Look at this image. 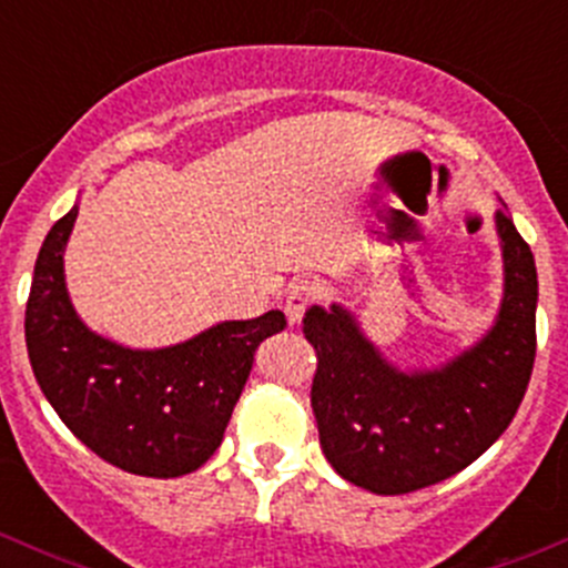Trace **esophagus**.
Masks as SVG:
<instances>
[{"label": "esophagus", "instance_id": "1", "mask_svg": "<svg viewBox=\"0 0 568 568\" xmlns=\"http://www.w3.org/2000/svg\"><path fill=\"white\" fill-rule=\"evenodd\" d=\"M318 300H321L318 285L311 283V280H300V283L291 285L288 296H285V316H288L291 324H296V321L305 316L307 307Z\"/></svg>", "mask_w": 568, "mask_h": 568}]
</instances>
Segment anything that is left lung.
Listing matches in <instances>:
<instances>
[{
	"mask_svg": "<svg viewBox=\"0 0 568 568\" xmlns=\"http://www.w3.org/2000/svg\"><path fill=\"white\" fill-rule=\"evenodd\" d=\"M503 300L489 329L434 368H398L341 302L307 307L311 404L321 450L348 484L406 495L467 467L500 437L536 357V261L508 211L495 214Z\"/></svg>",
	"mask_w": 568,
	"mask_h": 568,
	"instance_id": "obj_1",
	"label": "left lung"
}]
</instances>
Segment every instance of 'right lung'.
Listing matches in <instances>:
<instances>
[{
  "label": "right lung",
  "mask_w": 568,
  "mask_h": 568,
  "mask_svg": "<svg viewBox=\"0 0 568 568\" xmlns=\"http://www.w3.org/2000/svg\"><path fill=\"white\" fill-rule=\"evenodd\" d=\"M77 214L79 203L38 252L24 318L32 374L60 420L104 462L145 478L194 473L220 448L257 343L283 332L285 316L220 321L162 348L109 341L68 294L62 257Z\"/></svg>",
  "instance_id": "add662e5"
}]
</instances>
